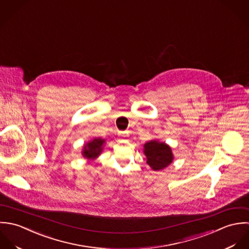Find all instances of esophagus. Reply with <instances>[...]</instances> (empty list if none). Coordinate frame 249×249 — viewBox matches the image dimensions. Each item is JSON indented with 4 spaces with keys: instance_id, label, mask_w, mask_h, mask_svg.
I'll return each mask as SVG.
<instances>
[{
    "instance_id": "1",
    "label": "esophagus",
    "mask_w": 249,
    "mask_h": 249,
    "mask_svg": "<svg viewBox=\"0 0 249 249\" xmlns=\"http://www.w3.org/2000/svg\"><path fill=\"white\" fill-rule=\"evenodd\" d=\"M119 135L123 138H126V137H128V132H121Z\"/></svg>"
}]
</instances>
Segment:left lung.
<instances>
[{
    "label": "left lung",
    "mask_w": 249,
    "mask_h": 249,
    "mask_svg": "<svg viewBox=\"0 0 249 249\" xmlns=\"http://www.w3.org/2000/svg\"><path fill=\"white\" fill-rule=\"evenodd\" d=\"M144 155L147 163L153 170H161L168 166L173 160L171 148L164 142L159 141H150L144 144Z\"/></svg>",
    "instance_id": "left-lung-1"
}]
</instances>
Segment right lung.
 I'll use <instances>...</instances> for the list:
<instances>
[{"mask_svg": "<svg viewBox=\"0 0 249 249\" xmlns=\"http://www.w3.org/2000/svg\"><path fill=\"white\" fill-rule=\"evenodd\" d=\"M105 143V140L100 138L93 139L91 142H88L83 148V157L88 160L96 159L103 150V144Z\"/></svg>", "mask_w": 249, "mask_h": 249, "instance_id": "right-lung-1", "label": "right lung"}]
</instances>
